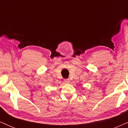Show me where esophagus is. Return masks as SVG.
<instances>
[{"instance_id": "esophagus-1", "label": "esophagus", "mask_w": 128, "mask_h": 128, "mask_svg": "<svg viewBox=\"0 0 128 128\" xmlns=\"http://www.w3.org/2000/svg\"><path fill=\"white\" fill-rule=\"evenodd\" d=\"M69 82H70L69 79H64V83L68 84V83H69Z\"/></svg>"}]
</instances>
